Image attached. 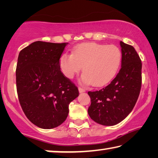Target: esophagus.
Returning a JSON list of instances; mask_svg holds the SVG:
<instances>
[{"label": "esophagus", "instance_id": "obj_1", "mask_svg": "<svg viewBox=\"0 0 158 158\" xmlns=\"http://www.w3.org/2000/svg\"><path fill=\"white\" fill-rule=\"evenodd\" d=\"M79 93H84L85 91V90L84 89H83V88L79 87Z\"/></svg>", "mask_w": 158, "mask_h": 158}]
</instances>
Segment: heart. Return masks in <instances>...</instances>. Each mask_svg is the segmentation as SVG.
Returning <instances> with one entry per match:
<instances>
[{"instance_id":"heart-1","label":"heart","mask_w":158,"mask_h":158,"mask_svg":"<svg viewBox=\"0 0 158 158\" xmlns=\"http://www.w3.org/2000/svg\"><path fill=\"white\" fill-rule=\"evenodd\" d=\"M122 60V53L114 45L84 43L74 48L73 54L63 53L59 65L62 73L73 79L83 67L82 81L95 86L109 84L116 76Z\"/></svg>"}]
</instances>
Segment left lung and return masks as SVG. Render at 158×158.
Here are the masks:
<instances>
[{
  "label": "left lung",
  "instance_id": "8db88e82",
  "mask_svg": "<svg viewBox=\"0 0 158 158\" xmlns=\"http://www.w3.org/2000/svg\"><path fill=\"white\" fill-rule=\"evenodd\" d=\"M121 68L106 87L89 91L88 109L90 118L98 123L111 126L124 120L135 106L141 87V60L132 46L120 42Z\"/></svg>",
  "mask_w": 158,
  "mask_h": 158
}]
</instances>
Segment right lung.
<instances>
[{
	"instance_id": "right-lung-1",
	"label": "right lung",
	"mask_w": 158,
	"mask_h": 158,
	"mask_svg": "<svg viewBox=\"0 0 158 158\" xmlns=\"http://www.w3.org/2000/svg\"><path fill=\"white\" fill-rule=\"evenodd\" d=\"M68 44L37 41L19 54V100L29 121L42 129L62 124L68 117L69 104L79 95L78 88L60 71V58Z\"/></svg>"
}]
</instances>
